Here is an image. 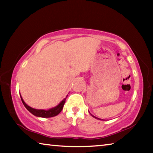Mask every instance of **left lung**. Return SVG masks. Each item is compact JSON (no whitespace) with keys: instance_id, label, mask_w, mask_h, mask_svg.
Segmentation results:
<instances>
[{"instance_id":"left-lung-1","label":"left lung","mask_w":153,"mask_h":153,"mask_svg":"<svg viewBox=\"0 0 153 153\" xmlns=\"http://www.w3.org/2000/svg\"><path fill=\"white\" fill-rule=\"evenodd\" d=\"M94 118H95V119H97V120H100L99 118H98V117H95V116H94V115H91Z\"/></svg>"}]
</instances>
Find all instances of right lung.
<instances>
[{"mask_svg":"<svg viewBox=\"0 0 153 153\" xmlns=\"http://www.w3.org/2000/svg\"><path fill=\"white\" fill-rule=\"evenodd\" d=\"M20 97H21V99H22L23 104H24V105L25 106V107L31 113L33 114V115L36 116V117H44V118L55 117V116L57 115L58 114L60 113L62 109H63V105L66 100V98H64V99L62 100V101H61V102L59 103L58 105H56V107L49 108L48 110H45V109H36V108H33L32 107H30V106H28L26 103L24 102V99H23L22 96H21V94H20Z\"/></svg>","mask_w":153,"mask_h":153,"instance_id":"1","label":"right lung"}]
</instances>
